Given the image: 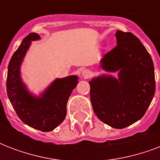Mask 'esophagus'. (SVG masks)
<instances>
[{
  "mask_svg": "<svg viewBox=\"0 0 160 160\" xmlns=\"http://www.w3.org/2000/svg\"><path fill=\"white\" fill-rule=\"evenodd\" d=\"M82 76L84 78H85V79L90 78L91 76V72L89 70H84L82 71Z\"/></svg>",
  "mask_w": 160,
  "mask_h": 160,
  "instance_id": "34e87169",
  "label": "esophagus"
}]
</instances>
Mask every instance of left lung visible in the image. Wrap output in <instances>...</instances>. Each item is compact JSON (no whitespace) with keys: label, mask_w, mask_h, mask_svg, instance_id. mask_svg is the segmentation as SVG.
<instances>
[{"label":"left lung","mask_w":160,"mask_h":160,"mask_svg":"<svg viewBox=\"0 0 160 160\" xmlns=\"http://www.w3.org/2000/svg\"><path fill=\"white\" fill-rule=\"evenodd\" d=\"M117 46L104 55L103 70L118 77L93 78L90 100L95 114L115 129H124L144 116L155 92L152 58L141 41L130 32L117 31Z\"/></svg>","instance_id":"left-lung-1"}]
</instances>
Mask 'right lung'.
Segmentation results:
<instances>
[{
	"label": "right lung",
	"instance_id": "add662e5",
	"mask_svg": "<svg viewBox=\"0 0 160 160\" xmlns=\"http://www.w3.org/2000/svg\"><path fill=\"white\" fill-rule=\"evenodd\" d=\"M41 36L31 33L24 38L8 65L6 91L16 114L25 124L43 132L53 130L66 116V105L78 84V76L56 79L41 96L31 95L21 77V65L31 41Z\"/></svg>",
	"mask_w": 160,
	"mask_h": 160
}]
</instances>
